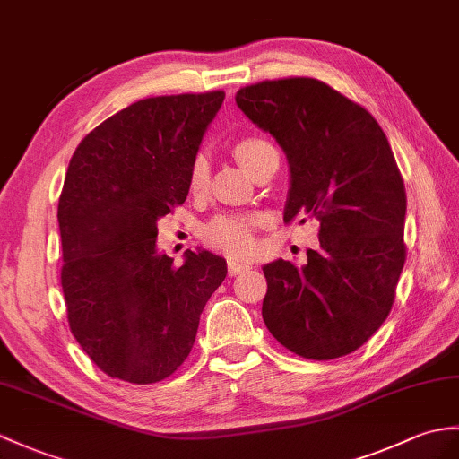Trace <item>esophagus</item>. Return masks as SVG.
Segmentation results:
<instances>
[{"instance_id":"34e87169","label":"esophagus","mask_w":459,"mask_h":459,"mask_svg":"<svg viewBox=\"0 0 459 459\" xmlns=\"http://www.w3.org/2000/svg\"><path fill=\"white\" fill-rule=\"evenodd\" d=\"M247 270H250V265L240 264L237 260H229V275H230V278H234V275H240Z\"/></svg>"}]
</instances>
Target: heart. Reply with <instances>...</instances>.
Here are the masks:
<instances>
[{
  "mask_svg": "<svg viewBox=\"0 0 459 459\" xmlns=\"http://www.w3.org/2000/svg\"><path fill=\"white\" fill-rule=\"evenodd\" d=\"M275 152V148L260 136H244L234 144V156L238 162L248 169L250 174L255 172L265 158ZM187 184L194 194L204 191L209 184V156L205 151L195 152L191 158ZM264 225V217L258 212H222L212 219L204 229V240L211 248L225 252L232 258H250L258 248L255 230Z\"/></svg>",
  "mask_w": 459,
  "mask_h": 459,
  "instance_id": "b5f03b06",
  "label": "heart"
}]
</instances>
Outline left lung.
<instances>
[{
  "instance_id": "left-lung-1",
  "label": "left lung",
  "mask_w": 459,
  "mask_h": 459,
  "mask_svg": "<svg viewBox=\"0 0 459 459\" xmlns=\"http://www.w3.org/2000/svg\"><path fill=\"white\" fill-rule=\"evenodd\" d=\"M237 103L290 160L283 221L321 222L303 268H262L264 323L301 358L351 354L385 323L407 260V194L387 136L369 111L315 78L252 83Z\"/></svg>"
}]
</instances>
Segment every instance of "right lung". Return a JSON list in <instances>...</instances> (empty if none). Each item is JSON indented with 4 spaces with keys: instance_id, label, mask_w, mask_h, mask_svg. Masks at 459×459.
Segmentation results:
<instances>
[{
    "instance_id": "add662e5",
    "label": "right lung",
    "mask_w": 459,
    "mask_h": 459,
    "mask_svg": "<svg viewBox=\"0 0 459 459\" xmlns=\"http://www.w3.org/2000/svg\"><path fill=\"white\" fill-rule=\"evenodd\" d=\"M222 100V90L141 100L85 134L70 160L60 283L74 338L109 377L172 376L227 278V262L207 250H187L181 265L156 254V222L186 201L191 158Z\"/></svg>"
}]
</instances>
